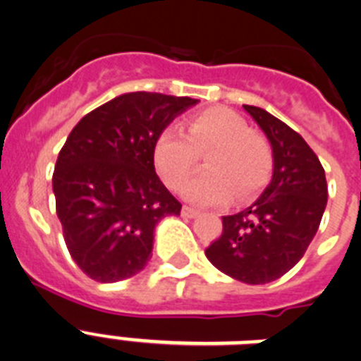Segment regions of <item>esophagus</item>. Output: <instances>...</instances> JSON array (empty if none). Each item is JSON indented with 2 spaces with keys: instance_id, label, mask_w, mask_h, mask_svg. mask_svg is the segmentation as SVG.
I'll list each match as a JSON object with an SVG mask.
<instances>
[{
  "instance_id": "esophagus-1",
  "label": "esophagus",
  "mask_w": 361,
  "mask_h": 361,
  "mask_svg": "<svg viewBox=\"0 0 361 361\" xmlns=\"http://www.w3.org/2000/svg\"><path fill=\"white\" fill-rule=\"evenodd\" d=\"M180 213H183V216H188V219H193V216L199 215V212L193 208H190V206H183V212Z\"/></svg>"
}]
</instances>
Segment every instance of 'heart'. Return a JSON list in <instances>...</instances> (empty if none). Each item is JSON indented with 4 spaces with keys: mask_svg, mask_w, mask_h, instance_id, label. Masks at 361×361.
I'll return each instance as SVG.
<instances>
[{
    "mask_svg": "<svg viewBox=\"0 0 361 361\" xmlns=\"http://www.w3.org/2000/svg\"><path fill=\"white\" fill-rule=\"evenodd\" d=\"M188 133L168 126L157 137L153 162L164 184L178 190L206 153V168L184 188L188 200L224 204L235 197L245 202L262 190L273 168L267 139L253 132L250 123L226 106H213L190 117Z\"/></svg>",
    "mask_w": 361,
    "mask_h": 361,
    "instance_id": "heart-1",
    "label": "heart"
}]
</instances>
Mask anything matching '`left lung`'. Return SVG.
I'll use <instances>...</instances> for the list:
<instances>
[{"label":"left lung","mask_w":361,"mask_h":361,"mask_svg":"<svg viewBox=\"0 0 361 361\" xmlns=\"http://www.w3.org/2000/svg\"><path fill=\"white\" fill-rule=\"evenodd\" d=\"M244 108L269 139L273 178L250 208L222 216V233L204 253L231 279L257 286L280 279L304 257L327 204V180L300 133L262 108Z\"/></svg>","instance_id":"8db88e82"}]
</instances>
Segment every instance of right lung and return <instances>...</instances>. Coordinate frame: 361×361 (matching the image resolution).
Instances as JSON below:
<instances>
[{"mask_svg":"<svg viewBox=\"0 0 361 361\" xmlns=\"http://www.w3.org/2000/svg\"><path fill=\"white\" fill-rule=\"evenodd\" d=\"M191 97L132 92L86 114L59 152L52 188L70 257L86 276L119 282L145 269L153 229L183 204L153 166L162 130Z\"/></svg>","mask_w":361,"mask_h":361,"instance_id":"1","label":"right lung"}]
</instances>
